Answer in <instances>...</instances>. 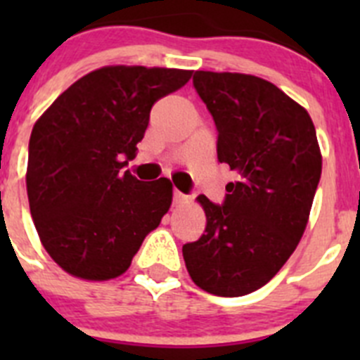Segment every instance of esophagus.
Instances as JSON below:
<instances>
[{
  "mask_svg": "<svg viewBox=\"0 0 360 360\" xmlns=\"http://www.w3.org/2000/svg\"><path fill=\"white\" fill-rule=\"evenodd\" d=\"M173 203L176 205V207H180V205H184V203H187V196L182 195L180 191L174 189L173 191Z\"/></svg>",
  "mask_w": 360,
  "mask_h": 360,
  "instance_id": "1",
  "label": "esophagus"
}]
</instances>
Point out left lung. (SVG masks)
Segmentation results:
<instances>
[{"label": "left lung", "mask_w": 360, "mask_h": 360, "mask_svg": "<svg viewBox=\"0 0 360 360\" xmlns=\"http://www.w3.org/2000/svg\"><path fill=\"white\" fill-rule=\"evenodd\" d=\"M218 129V160L236 171L224 205L200 195L205 231L182 247L196 287L221 297L262 288L303 238L323 157L308 111L256 75L193 77Z\"/></svg>", "instance_id": "8db88e82"}]
</instances>
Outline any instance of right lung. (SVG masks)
<instances>
[{
	"instance_id": "add662e5",
	"label": "right lung",
	"mask_w": 360,
	"mask_h": 360,
	"mask_svg": "<svg viewBox=\"0 0 360 360\" xmlns=\"http://www.w3.org/2000/svg\"><path fill=\"white\" fill-rule=\"evenodd\" d=\"M193 70L111 65L86 73L36 120L27 193L44 250L86 281L119 278L173 202L167 178L122 171L136 157L149 111Z\"/></svg>"
}]
</instances>
